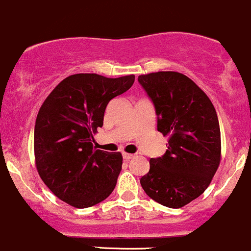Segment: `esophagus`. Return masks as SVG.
Listing matches in <instances>:
<instances>
[{"instance_id":"1","label":"esophagus","mask_w":251,"mask_h":251,"mask_svg":"<svg viewBox=\"0 0 251 251\" xmlns=\"http://www.w3.org/2000/svg\"><path fill=\"white\" fill-rule=\"evenodd\" d=\"M123 157H124V159H125V161H130L131 158H133L134 155H133V153H127V152H124V153H123Z\"/></svg>"}]
</instances>
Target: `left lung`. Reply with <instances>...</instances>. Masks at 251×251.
Instances as JSON below:
<instances>
[{"label":"left lung","instance_id":"8db88e82","mask_svg":"<svg viewBox=\"0 0 251 251\" xmlns=\"http://www.w3.org/2000/svg\"><path fill=\"white\" fill-rule=\"evenodd\" d=\"M138 82L155 106L157 131L168 136V150L150 159L140 178L149 197L180 208L205 192L220 163V128L208 96L175 71L140 75Z\"/></svg>","mask_w":251,"mask_h":251}]
</instances>
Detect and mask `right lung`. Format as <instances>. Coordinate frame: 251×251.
Wrapping results in <instances>:
<instances>
[{
  "instance_id": "right-lung-1",
  "label": "right lung",
  "mask_w": 251,
  "mask_h": 251,
  "mask_svg": "<svg viewBox=\"0 0 251 251\" xmlns=\"http://www.w3.org/2000/svg\"><path fill=\"white\" fill-rule=\"evenodd\" d=\"M134 75L108 78L76 74L63 79L41 104L34 126L35 166L41 180L62 201L87 208L114 189L123 156L93 147L104 109L132 87Z\"/></svg>"
}]
</instances>
